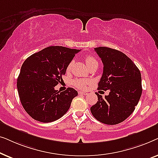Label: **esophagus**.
Masks as SVG:
<instances>
[{
    "instance_id": "esophagus-1",
    "label": "esophagus",
    "mask_w": 158,
    "mask_h": 158,
    "mask_svg": "<svg viewBox=\"0 0 158 158\" xmlns=\"http://www.w3.org/2000/svg\"><path fill=\"white\" fill-rule=\"evenodd\" d=\"M78 94L79 95H83V96H85V95H87L88 94H87V93H85V92H83V91H79L78 92Z\"/></svg>"
}]
</instances>
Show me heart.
I'll return each mask as SVG.
<instances>
[{
    "mask_svg": "<svg viewBox=\"0 0 158 158\" xmlns=\"http://www.w3.org/2000/svg\"><path fill=\"white\" fill-rule=\"evenodd\" d=\"M85 63L88 66L90 65V64L94 63V62H97L96 60L95 59L94 57H92V56H90V55L86 56V57H85ZM73 62H71L70 63L68 64V70L71 68V67H72V65H73ZM73 84H74V85L75 86V87L79 88V89L83 90V89H85V88L88 87V85L90 84V81H87V80L76 79L73 81Z\"/></svg>",
    "mask_w": 158,
    "mask_h": 158,
    "instance_id": "obj_1",
    "label": "heart"
}]
</instances>
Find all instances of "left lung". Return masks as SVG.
<instances>
[{
	"instance_id": "8db88e82",
	"label": "left lung",
	"mask_w": 158,
	"mask_h": 158,
	"mask_svg": "<svg viewBox=\"0 0 158 158\" xmlns=\"http://www.w3.org/2000/svg\"><path fill=\"white\" fill-rule=\"evenodd\" d=\"M103 64L102 77L98 89L109 90L90 107L93 116L106 124H119L135 111L141 97L142 77L136 64L122 52L106 47L95 48Z\"/></svg>"
}]
</instances>
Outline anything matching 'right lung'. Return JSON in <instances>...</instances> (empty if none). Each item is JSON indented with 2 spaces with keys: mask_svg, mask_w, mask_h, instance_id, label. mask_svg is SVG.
<instances>
[{
  "mask_svg": "<svg viewBox=\"0 0 158 158\" xmlns=\"http://www.w3.org/2000/svg\"><path fill=\"white\" fill-rule=\"evenodd\" d=\"M79 49L51 46L34 53L23 62L17 79L21 104L39 122L59 119L70 109L77 92L68 88L60 93L55 87L62 81L68 64Z\"/></svg>",
  "mask_w": 158,
  "mask_h": 158,
  "instance_id": "obj_1",
  "label": "right lung"
}]
</instances>
